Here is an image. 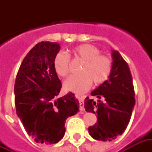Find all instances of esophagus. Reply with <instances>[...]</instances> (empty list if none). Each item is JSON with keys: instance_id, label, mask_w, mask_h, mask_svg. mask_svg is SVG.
<instances>
[{"instance_id": "obj_1", "label": "esophagus", "mask_w": 152, "mask_h": 152, "mask_svg": "<svg viewBox=\"0 0 152 152\" xmlns=\"http://www.w3.org/2000/svg\"><path fill=\"white\" fill-rule=\"evenodd\" d=\"M77 99L79 100L80 102V111H85V107H84V98L83 97H77Z\"/></svg>"}]
</instances>
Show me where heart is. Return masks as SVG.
Returning a JSON list of instances; mask_svg holds the SVG:
<instances>
[{"instance_id": "obj_1", "label": "heart", "mask_w": 152, "mask_h": 152, "mask_svg": "<svg viewBox=\"0 0 152 152\" xmlns=\"http://www.w3.org/2000/svg\"><path fill=\"white\" fill-rule=\"evenodd\" d=\"M72 54L75 58L84 61L80 75L70 76L64 81L63 87L67 91H72L76 94L86 92L94 85L103 83L111 74L112 61L108 57L100 54V50L93 45L82 44L74 47ZM54 69L62 77H65L70 72V58L66 53L60 52L53 60Z\"/></svg>"}]
</instances>
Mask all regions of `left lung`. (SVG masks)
Returning a JSON list of instances; mask_svg holds the SVG:
<instances>
[{
  "instance_id": "8db88e82",
  "label": "left lung",
  "mask_w": 152,
  "mask_h": 152,
  "mask_svg": "<svg viewBox=\"0 0 152 152\" xmlns=\"http://www.w3.org/2000/svg\"><path fill=\"white\" fill-rule=\"evenodd\" d=\"M112 67L108 80L91 93L97 101L87 97L85 108L97 115L98 122L89 127L96 140L112 141L123 134L135 105L130 69L117 50H112Z\"/></svg>"
}]
</instances>
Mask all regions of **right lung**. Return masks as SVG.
<instances>
[{"instance_id": "obj_1", "label": "right lung", "mask_w": 152, "mask_h": 152, "mask_svg": "<svg viewBox=\"0 0 152 152\" xmlns=\"http://www.w3.org/2000/svg\"><path fill=\"white\" fill-rule=\"evenodd\" d=\"M59 44L41 41L23 60L15 84L16 112L36 142L53 144L65 134L66 118L79 111L72 93L57 99L62 87L53 66Z\"/></svg>"}]
</instances>
